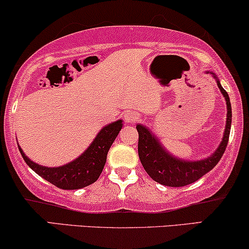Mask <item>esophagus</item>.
Listing matches in <instances>:
<instances>
[{"mask_svg":"<svg viewBox=\"0 0 249 249\" xmlns=\"http://www.w3.org/2000/svg\"><path fill=\"white\" fill-rule=\"evenodd\" d=\"M141 119V116L139 113L136 112H127L124 113V120L127 122H135V121H139Z\"/></svg>","mask_w":249,"mask_h":249,"instance_id":"obj_1","label":"esophagus"}]
</instances>
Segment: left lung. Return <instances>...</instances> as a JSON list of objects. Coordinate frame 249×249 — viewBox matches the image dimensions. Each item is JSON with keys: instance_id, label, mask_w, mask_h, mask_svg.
<instances>
[{"instance_id": "1", "label": "left lung", "mask_w": 249, "mask_h": 249, "mask_svg": "<svg viewBox=\"0 0 249 249\" xmlns=\"http://www.w3.org/2000/svg\"><path fill=\"white\" fill-rule=\"evenodd\" d=\"M217 85L225 97L228 104V121L223 141L216 152L209 158L199 161H185L172 157L161 148L158 140L143 125L137 124L139 131V157L144 170L156 182L168 187H183L195 182L205 173L213 170L218 164L222 156L225 152L229 143L230 130H231L232 109L228 92L217 82Z\"/></svg>"}]
</instances>
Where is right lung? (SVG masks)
I'll return each mask as SVG.
<instances>
[{
  "label": "right lung",
  "instance_id": "obj_1",
  "mask_svg": "<svg viewBox=\"0 0 249 249\" xmlns=\"http://www.w3.org/2000/svg\"><path fill=\"white\" fill-rule=\"evenodd\" d=\"M121 128V120L104 127L81 157L62 167H44L41 165L36 164L24 155L19 146L18 149H19L26 164L36 174L44 178L45 180L50 181L52 185L56 186L57 188L68 190L84 188V187L96 182L98 178L100 177L104 166H105L108 150Z\"/></svg>",
  "mask_w": 249,
  "mask_h": 249
}]
</instances>
